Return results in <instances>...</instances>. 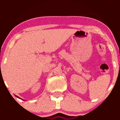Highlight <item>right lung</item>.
I'll use <instances>...</instances> for the list:
<instances>
[{"instance_id":"obj_1","label":"right lung","mask_w":120,"mask_h":120,"mask_svg":"<svg viewBox=\"0 0 120 120\" xmlns=\"http://www.w3.org/2000/svg\"><path fill=\"white\" fill-rule=\"evenodd\" d=\"M17 96V98H19L17 96ZM20 99H21V98H20Z\"/></svg>"}]
</instances>
